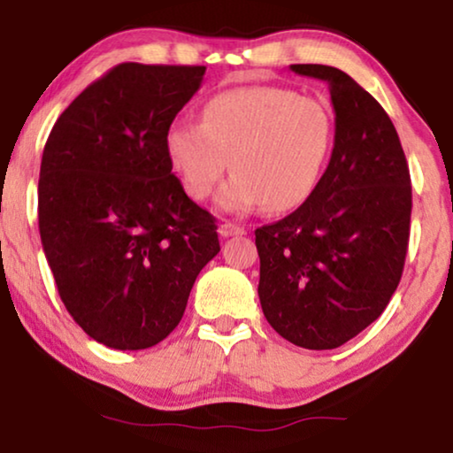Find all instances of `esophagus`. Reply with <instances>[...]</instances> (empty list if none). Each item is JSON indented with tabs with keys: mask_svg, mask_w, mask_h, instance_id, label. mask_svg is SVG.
I'll return each instance as SVG.
<instances>
[{
	"mask_svg": "<svg viewBox=\"0 0 453 453\" xmlns=\"http://www.w3.org/2000/svg\"><path fill=\"white\" fill-rule=\"evenodd\" d=\"M220 237H234V234H245V228L241 225H234V222H222L219 226Z\"/></svg>",
	"mask_w": 453,
	"mask_h": 453,
	"instance_id": "34e87169",
	"label": "esophagus"
}]
</instances>
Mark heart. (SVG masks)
Instances as JSON below:
<instances>
[{
    "label": "heart",
    "instance_id": "heart-1",
    "mask_svg": "<svg viewBox=\"0 0 453 453\" xmlns=\"http://www.w3.org/2000/svg\"><path fill=\"white\" fill-rule=\"evenodd\" d=\"M334 144V117L318 98L282 86L214 95L202 121H175L165 134L173 171L194 200H206L228 169L219 206L245 212L299 208L318 188Z\"/></svg>",
    "mask_w": 453,
    "mask_h": 453
}]
</instances>
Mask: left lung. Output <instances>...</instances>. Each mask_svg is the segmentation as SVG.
Returning a JSON list of instances; mask_svg holds the SVG:
<instances>
[{"label":"left lung","mask_w":453,"mask_h":453,"mask_svg":"<svg viewBox=\"0 0 453 453\" xmlns=\"http://www.w3.org/2000/svg\"><path fill=\"white\" fill-rule=\"evenodd\" d=\"M324 80L336 113L330 165L305 203L259 226V303L301 349H338L380 318L398 288L411 237L412 188L398 132L338 67L295 64Z\"/></svg>","instance_id":"1"}]
</instances>
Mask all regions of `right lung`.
<instances>
[{
  "instance_id": "right-lung-1",
  "label": "right lung",
  "mask_w": 453,
  "mask_h": 453,
  "mask_svg": "<svg viewBox=\"0 0 453 453\" xmlns=\"http://www.w3.org/2000/svg\"><path fill=\"white\" fill-rule=\"evenodd\" d=\"M203 73L115 65L73 98L42 150V251L73 321L109 349H150L169 336L220 251L216 219L189 200L165 150Z\"/></svg>"
}]
</instances>
